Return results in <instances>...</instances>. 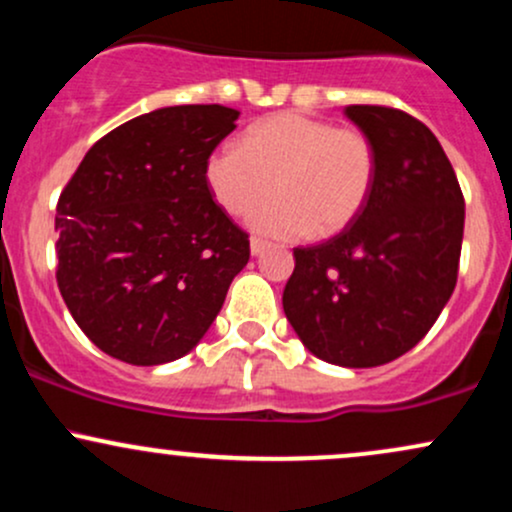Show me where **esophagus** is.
Listing matches in <instances>:
<instances>
[{
  "label": "esophagus",
  "instance_id": "esophagus-1",
  "mask_svg": "<svg viewBox=\"0 0 512 512\" xmlns=\"http://www.w3.org/2000/svg\"><path fill=\"white\" fill-rule=\"evenodd\" d=\"M267 248H269L267 240H262V238H252V240H250V252H252V255H255V257H260L262 252L267 250Z\"/></svg>",
  "mask_w": 512,
  "mask_h": 512
}]
</instances>
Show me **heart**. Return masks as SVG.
Wrapping results in <instances>:
<instances>
[{"instance_id": "heart-1", "label": "heart", "mask_w": 512, "mask_h": 512, "mask_svg": "<svg viewBox=\"0 0 512 512\" xmlns=\"http://www.w3.org/2000/svg\"><path fill=\"white\" fill-rule=\"evenodd\" d=\"M214 202L231 216H252L274 238L337 236L358 219L378 180V151L356 127L301 113L255 122L240 146H219L204 163Z\"/></svg>"}]
</instances>
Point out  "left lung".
I'll return each instance as SVG.
<instances>
[{"label":"left lung","mask_w":512,"mask_h":512,"mask_svg":"<svg viewBox=\"0 0 512 512\" xmlns=\"http://www.w3.org/2000/svg\"><path fill=\"white\" fill-rule=\"evenodd\" d=\"M344 113L373 139L378 180L351 226L293 250L284 313L310 354L373 368L414 349L450 301L464 197L424 122L385 105H349Z\"/></svg>","instance_id":"8db88e82"}]
</instances>
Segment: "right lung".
Returning a JSON list of instances; mask_svg holds the SVG:
<instances>
[{
  "label": "right lung",
  "instance_id": "add662e5",
  "mask_svg": "<svg viewBox=\"0 0 512 512\" xmlns=\"http://www.w3.org/2000/svg\"><path fill=\"white\" fill-rule=\"evenodd\" d=\"M223 105L158 108L88 149L57 202V286L98 349L132 366L190 354L250 260L204 163L236 129Z\"/></svg>",
  "mask_w": 512,
  "mask_h": 512
}]
</instances>
